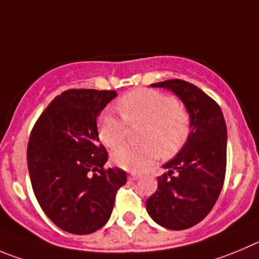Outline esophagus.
Returning <instances> with one entry per match:
<instances>
[{
  "label": "esophagus",
  "instance_id": "34e87169",
  "mask_svg": "<svg viewBox=\"0 0 259 259\" xmlns=\"http://www.w3.org/2000/svg\"><path fill=\"white\" fill-rule=\"evenodd\" d=\"M127 178H129V180H138V179L141 178V175H139V174L132 172V174H129V176H127Z\"/></svg>",
  "mask_w": 259,
  "mask_h": 259
}]
</instances>
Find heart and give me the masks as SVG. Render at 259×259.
Here are the masks:
<instances>
[{"instance_id": "obj_1", "label": "heart", "mask_w": 259, "mask_h": 259, "mask_svg": "<svg viewBox=\"0 0 259 259\" xmlns=\"http://www.w3.org/2000/svg\"><path fill=\"white\" fill-rule=\"evenodd\" d=\"M122 117L103 112L98 118V135L105 146L117 148L127 137L129 126L144 125L139 146H122L112 153L116 166L142 171L159 157L170 158L187 144L192 116L187 106L170 94L154 89H137L118 101Z\"/></svg>"}]
</instances>
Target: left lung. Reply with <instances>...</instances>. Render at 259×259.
Returning a JSON list of instances; mask_svg holds the SVG:
<instances>
[{
    "label": "left lung",
    "mask_w": 259,
    "mask_h": 259,
    "mask_svg": "<svg viewBox=\"0 0 259 259\" xmlns=\"http://www.w3.org/2000/svg\"><path fill=\"white\" fill-rule=\"evenodd\" d=\"M179 96L192 116V132L175 158L163 165L147 211L158 225L185 230L202 221L216 204L226 174L228 132L219 103L194 84L181 79L159 81Z\"/></svg>",
    "instance_id": "8db88e82"
}]
</instances>
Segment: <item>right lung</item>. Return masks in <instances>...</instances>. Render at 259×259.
<instances>
[{
    "mask_svg": "<svg viewBox=\"0 0 259 259\" xmlns=\"http://www.w3.org/2000/svg\"><path fill=\"white\" fill-rule=\"evenodd\" d=\"M115 97V91H65L30 132L31 188L48 219L66 233L84 235L102 228L126 183L124 170L105 167L108 153L97 130V116Z\"/></svg>",
    "mask_w": 259,
    "mask_h": 259,
    "instance_id": "right-lung-1",
    "label": "right lung"
}]
</instances>
